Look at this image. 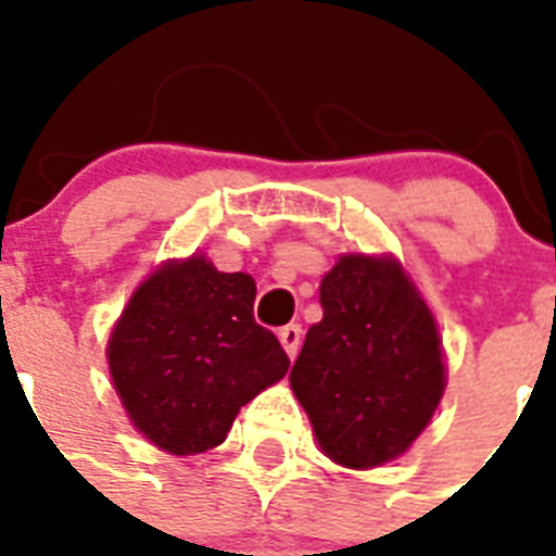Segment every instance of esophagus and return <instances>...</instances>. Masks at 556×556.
Returning a JSON list of instances; mask_svg holds the SVG:
<instances>
[{"mask_svg":"<svg viewBox=\"0 0 556 556\" xmlns=\"http://www.w3.org/2000/svg\"><path fill=\"white\" fill-rule=\"evenodd\" d=\"M279 343L286 349V355L294 361L296 352H300V340H303V329L300 326H286V329H279Z\"/></svg>","mask_w":556,"mask_h":556,"instance_id":"obj_1","label":"esophagus"}]
</instances>
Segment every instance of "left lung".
Here are the masks:
<instances>
[{"label":"left lung","instance_id":"8db88e82","mask_svg":"<svg viewBox=\"0 0 556 556\" xmlns=\"http://www.w3.org/2000/svg\"><path fill=\"white\" fill-rule=\"evenodd\" d=\"M320 305L288 378L314 439L349 470L395 462L447 387L435 314L392 253H340L320 279Z\"/></svg>","mask_w":556,"mask_h":556}]
</instances>
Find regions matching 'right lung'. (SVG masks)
I'll return each mask as SVG.
<instances>
[{
  "label": "right lung",
  "instance_id": "1",
  "mask_svg": "<svg viewBox=\"0 0 556 556\" xmlns=\"http://www.w3.org/2000/svg\"><path fill=\"white\" fill-rule=\"evenodd\" d=\"M256 282L204 253L164 260L112 326L106 364L124 413L169 456L218 447L248 401L286 378L288 355L253 323Z\"/></svg>",
  "mask_w": 556,
  "mask_h": 556
}]
</instances>
